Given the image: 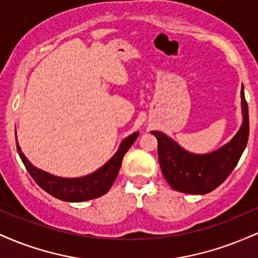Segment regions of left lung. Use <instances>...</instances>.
<instances>
[{
    "mask_svg": "<svg viewBox=\"0 0 258 258\" xmlns=\"http://www.w3.org/2000/svg\"><path fill=\"white\" fill-rule=\"evenodd\" d=\"M241 112V127L232 141L209 154L189 153L162 132L152 131L158 139L160 167L172 189L186 194H207L226 180L238 164L248 139V109L244 87Z\"/></svg>",
    "mask_w": 258,
    "mask_h": 258,
    "instance_id": "left-lung-1",
    "label": "left lung"
}]
</instances>
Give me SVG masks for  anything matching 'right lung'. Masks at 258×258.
I'll list each match as a JSON object with an SVG mask.
<instances>
[{
  "label": "right lung",
  "mask_w": 258,
  "mask_h": 258,
  "mask_svg": "<svg viewBox=\"0 0 258 258\" xmlns=\"http://www.w3.org/2000/svg\"><path fill=\"white\" fill-rule=\"evenodd\" d=\"M138 135V132H135L133 135L123 139L117 152L114 154V156L106 162L104 166L94 171L93 173L79 177V178H63V177L53 176L51 173H47L40 168L35 167L26 159V156L20 149L19 144H18L17 139L16 141L18 154H19L23 164L35 182L44 191H47L59 200L69 201V203H81V201L96 199V198L108 193L114 180L116 179L117 173H119L123 155L135 143Z\"/></svg>",
  "instance_id": "obj_1"
}]
</instances>
